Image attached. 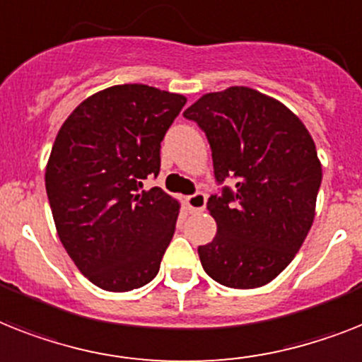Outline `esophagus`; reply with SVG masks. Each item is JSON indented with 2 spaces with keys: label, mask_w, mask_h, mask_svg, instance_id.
I'll return each instance as SVG.
<instances>
[{
  "label": "esophagus",
  "mask_w": 362,
  "mask_h": 362,
  "mask_svg": "<svg viewBox=\"0 0 362 362\" xmlns=\"http://www.w3.org/2000/svg\"><path fill=\"white\" fill-rule=\"evenodd\" d=\"M185 203H187V207L190 213H202L203 209H205V205H207V198H205V194L196 192L192 194V196H187Z\"/></svg>",
  "instance_id": "1"
}]
</instances>
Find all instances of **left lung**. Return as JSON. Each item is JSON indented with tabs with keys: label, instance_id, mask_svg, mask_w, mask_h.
I'll return each mask as SVG.
<instances>
[{
	"label": "left lung",
	"instance_id": "obj_1",
	"mask_svg": "<svg viewBox=\"0 0 362 362\" xmlns=\"http://www.w3.org/2000/svg\"><path fill=\"white\" fill-rule=\"evenodd\" d=\"M183 116L207 136L218 183L237 181L207 202L218 231L198 247L203 270L231 288L267 285L291 264L315 220V140L281 101L247 86L202 95Z\"/></svg>",
	"mask_w": 362,
	"mask_h": 362
}]
</instances>
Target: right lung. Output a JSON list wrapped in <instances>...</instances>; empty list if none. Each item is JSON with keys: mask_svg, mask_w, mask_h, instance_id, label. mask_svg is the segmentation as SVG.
Segmentation results:
<instances>
[{"mask_svg": "<svg viewBox=\"0 0 362 362\" xmlns=\"http://www.w3.org/2000/svg\"><path fill=\"white\" fill-rule=\"evenodd\" d=\"M187 98L116 85L74 109L46 166V192L62 246L103 291L148 285L174 237L179 202L153 187L160 142Z\"/></svg>", "mask_w": 362, "mask_h": 362, "instance_id": "right-lung-1", "label": "right lung"}]
</instances>
